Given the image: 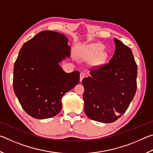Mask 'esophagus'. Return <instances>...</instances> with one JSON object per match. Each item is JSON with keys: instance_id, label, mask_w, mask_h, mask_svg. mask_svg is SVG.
I'll use <instances>...</instances> for the list:
<instances>
[{"instance_id": "esophagus-1", "label": "esophagus", "mask_w": 153, "mask_h": 153, "mask_svg": "<svg viewBox=\"0 0 153 153\" xmlns=\"http://www.w3.org/2000/svg\"><path fill=\"white\" fill-rule=\"evenodd\" d=\"M86 77V74L84 73V72H81L80 73V82L82 81V79Z\"/></svg>"}]
</instances>
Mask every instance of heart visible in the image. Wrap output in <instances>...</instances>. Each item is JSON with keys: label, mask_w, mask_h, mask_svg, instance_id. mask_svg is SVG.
Returning a JSON list of instances; mask_svg holds the SVG:
<instances>
[{"label": "heart", "mask_w": 153, "mask_h": 153, "mask_svg": "<svg viewBox=\"0 0 153 153\" xmlns=\"http://www.w3.org/2000/svg\"><path fill=\"white\" fill-rule=\"evenodd\" d=\"M103 49L104 46L102 44L92 43L85 46L81 53V56L87 60L94 59V65H99L105 63L108 56L107 53L102 51Z\"/></svg>", "instance_id": "1"}]
</instances>
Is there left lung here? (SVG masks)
Wrapping results in <instances>:
<instances>
[{
    "mask_svg": "<svg viewBox=\"0 0 153 153\" xmlns=\"http://www.w3.org/2000/svg\"><path fill=\"white\" fill-rule=\"evenodd\" d=\"M109 63L95 68L82 80L84 112L92 120L112 123L126 112L137 88V65L128 46L115 38Z\"/></svg>",
    "mask_w": 153,
    "mask_h": 153,
    "instance_id": "left-lung-1",
    "label": "left lung"
}]
</instances>
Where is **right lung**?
<instances>
[{
  "label": "right lung",
  "mask_w": 153,
  "mask_h": 153,
  "mask_svg": "<svg viewBox=\"0 0 153 153\" xmlns=\"http://www.w3.org/2000/svg\"><path fill=\"white\" fill-rule=\"evenodd\" d=\"M68 38L43 31L27 41L14 64L13 90L22 108L38 120L53 117L62 108L63 96L79 82V72L67 74L59 63L70 56Z\"/></svg>",
  "instance_id": "obj_1"
}]
</instances>
